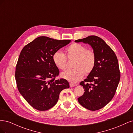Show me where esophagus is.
<instances>
[{
	"label": "esophagus",
	"instance_id": "1",
	"mask_svg": "<svg viewBox=\"0 0 133 133\" xmlns=\"http://www.w3.org/2000/svg\"><path fill=\"white\" fill-rule=\"evenodd\" d=\"M69 85H70V87H74L75 86V84H73V83H70Z\"/></svg>",
	"mask_w": 133,
	"mask_h": 133
}]
</instances>
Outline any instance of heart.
<instances>
[{"mask_svg": "<svg viewBox=\"0 0 133 133\" xmlns=\"http://www.w3.org/2000/svg\"><path fill=\"white\" fill-rule=\"evenodd\" d=\"M67 59H74L72 67L74 69L62 73L61 76L68 81L75 83L84 75H88L93 70L96 63L95 52L79 43H73L65 49V55L61 51H56L52 56L54 65L60 70H65Z\"/></svg>", "mask_w": 133, "mask_h": 133, "instance_id": "b5f03b06", "label": "heart"}]
</instances>
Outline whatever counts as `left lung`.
I'll use <instances>...</instances> for the list:
<instances>
[{
	"mask_svg": "<svg viewBox=\"0 0 133 133\" xmlns=\"http://www.w3.org/2000/svg\"><path fill=\"white\" fill-rule=\"evenodd\" d=\"M75 42L89 44L96 55L93 70L80 83L85 92L78 100L87 109L98 110L109 103L115 94L120 78L118 59L111 48L97 36H89Z\"/></svg>",
	"mask_w": 133,
	"mask_h": 133,
	"instance_id": "left-lung-1",
	"label": "left lung"
}]
</instances>
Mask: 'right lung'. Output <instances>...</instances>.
I'll use <instances>...</instances> for the list:
<instances>
[{
  "label": "right lung",
  "mask_w": 133,
  "mask_h": 133,
  "mask_svg": "<svg viewBox=\"0 0 133 133\" xmlns=\"http://www.w3.org/2000/svg\"><path fill=\"white\" fill-rule=\"evenodd\" d=\"M70 42L42 36L22 50L15 68L16 83L20 93L35 109L44 111L53 107L60 92L69 88L66 79H55L59 70L52 56Z\"/></svg>",
  "instance_id": "right-lung-1"
}]
</instances>
